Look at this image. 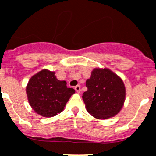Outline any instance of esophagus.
Segmentation results:
<instances>
[{"mask_svg":"<svg viewBox=\"0 0 156 156\" xmlns=\"http://www.w3.org/2000/svg\"><path fill=\"white\" fill-rule=\"evenodd\" d=\"M75 90H76L77 93H81V87H80V85H77L75 87Z\"/></svg>","mask_w":156,"mask_h":156,"instance_id":"34e87169","label":"esophagus"}]
</instances>
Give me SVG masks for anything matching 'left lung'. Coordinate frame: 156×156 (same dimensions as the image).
Masks as SVG:
<instances>
[{
	"label": "left lung",
	"mask_w": 156,
	"mask_h": 156,
	"mask_svg": "<svg viewBox=\"0 0 156 156\" xmlns=\"http://www.w3.org/2000/svg\"><path fill=\"white\" fill-rule=\"evenodd\" d=\"M82 98L87 112L98 119L116 115L123 106L125 87L122 80L108 69H95L86 81Z\"/></svg>",
	"instance_id": "8db88e82"
}]
</instances>
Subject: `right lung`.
Wrapping results in <instances>:
<instances>
[{"instance_id":"1","label":"right lung","mask_w":156,"mask_h":156,"mask_svg":"<svg viewBox=\"0 0 156 156\" xmlns=\"http://www.w3.org/2000/svg\"><path fill=\"white\" fill-rule=\"evenodd\" d=\"M67 87L65 81H59L54 72L43 69L30 78L26 87L30 106L44 117H53L64 109L69 98L75 94Z\"/></svg>"}]
</instances>
